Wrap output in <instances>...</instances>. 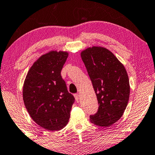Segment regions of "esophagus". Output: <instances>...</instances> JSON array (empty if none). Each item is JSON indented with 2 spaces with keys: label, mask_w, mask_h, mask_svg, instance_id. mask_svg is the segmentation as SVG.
<instances>
[{
  "label": "esophagus",
  "mask_w": 155,
  "mask_h": 155,
  "mask_svg": "<svg viewBox=\"0 0 155 155\" xmlns=\"http://www.w3.org/2000/svg\"><path fill=\"white\" fill-rule=\"evenodd\" d=\"M74 97H75L76 100H77V102H79V101H80V95L78 94H74Z\"/></svg>",
  "instance_id": "obj_1"
}]
</instances>
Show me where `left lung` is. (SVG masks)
Masks as SVG:
<instances>
[{
  "instance_id": "8db88e82",
  "label": "left lung",
  "mask_w": 155,
  "mask_h": 155,
  "mask_svg": "<svg viewBox=\"0 0 155 155\" xmlns=\"http://www.w3.org/2000/svg\"><path fill=\"white\" fill-rule=\"evenodd\" d=\"M93 88L99 107L90 115L95 125L107 127L121 118L130 95L129 80L124 65L114 54L101 47H93L81 54Z\"/></svg>"
}]
</instances>
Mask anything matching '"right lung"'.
<instances>
[{"label":"right lung","mask_w":155,"mask_h":155,"mask_svg":"<svg viewBox=\"0 0 155 155\" xmlns=\"http://www.w3.org/2000/svg\"><path fill=\"white\" fill-rule=\"evenodd\" d=\"M67 57L62 51L42 55L28 71L24 84L23 100L30 117L51 131L67 125L75 101L61 77Z\"/></svg>","instance_id":"add662e5"}]
</instances>
